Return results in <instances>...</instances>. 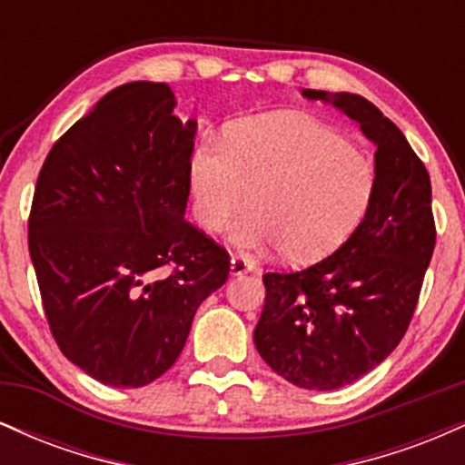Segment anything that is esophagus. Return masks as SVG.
Instances as JSON below:
<instances>
[{
    "label": "esophagus",
    "mask_w": 465,
    "mask_h": 465,
    "mask_svg": "<svg viewBox=\"0 0 465 465\" xmlns=\"http://www.w3.org/2000/svg\"><path fill=\"white\" fill-rule=\"evenodd\" d=\"M232 275H242V273H251L253 271V264L249 262L247 258H242V255H232Z\"/></svg>",
    "instance_id": "obj_1"
}]
</instances>
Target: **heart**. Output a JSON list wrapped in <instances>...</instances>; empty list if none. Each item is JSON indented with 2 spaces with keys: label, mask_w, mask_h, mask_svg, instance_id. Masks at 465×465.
Instances as JSON below:
<instances>
[{
  "label": "heart",
  "mask_w": 465,
  "mask_h": 465,
  "mask_svg": "<svg viewBox=\"0 0 465 465\" xmlns=\"http://www.w3.org/2000/svg\"><path fill=\"white\" fill-rule=\"evenodd\" d=\"M194 214L205 232L233 227L240 249H282L292 264L336 251L359 227L373 194V163L343 135L302 115L249 120L225 146L203 140L190 157Z\"/></svg>",
  "instance_id": "heart-1"
}]
</instances>
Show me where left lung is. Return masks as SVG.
<instances>
[{
  "instance_id": "1",
  "label": "left lung",
  "mask_w": 465,
  "mask_h": 465,
  "mask_svg": "<svg viewBox=\"0 0 465 465\" xmlns=\"http://www.w3.org/2000/svg\"><path fill=\"white\" fill-rule=\"evenodd\" d=\"M302 94L332 103L376 143L373 194L332 255L295 273H264L253 341L284 381L332 391L381 365L402 341L435 249V221L429 173L378 106L356 94Z\"/></svg>"
}]
</instances>
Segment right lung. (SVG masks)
Listing matches in <instances>:
<instances>
[{
    "mask_svg": "<svg viewBox=\"0 0 465 465\" xmlns=\"http://www.w3.org/2000/svg\"><path fill=\"white\" fill-rule=\"evenodd\" d=\"M165 83L115 87L52 146L28 247L52 336L109 387H143L179 359L229 253L185 221L196 122Z\"/></svg>",
    "mask_w": 465,
    "mask_h": 465,
    "instance_id": "1",
    "label": "right lung"
}]
</instances>
